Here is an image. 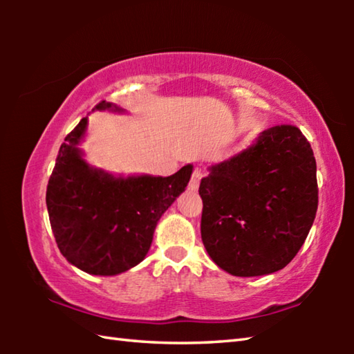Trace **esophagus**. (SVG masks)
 <instances>
[{
  "label": "esophagus",
  "mask_w": 354,
  "mask_h": 354,
  "mask_svg": "<svg viewBox=\"0 0 354 354\" xmlns=\"http://www.w3.org/2000/svg\"><path fill=\"white\" fill-rule=\"evenodd\" d=\"M201 178H203V171H201L200 169H195V171H194V175H192V178H190V183H189V189H190V190H198V187H200V181H201Z\"/></svg>",
  "instance_id": "esophagus-1"
}]
</instances>
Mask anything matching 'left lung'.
I'll list each match as a JSON object with an SVG mask.
<instances>
[{
	"instance_id": "1",
	"label": "left lung",
	"mask_w": 354,
	"mask_h": 354,
	"mask_svg": "<svg viewBox=\"0 0 354 354\" xmlns=\"http://www.w3.org/2000/svg\"><path fill=\"white\" fill-rule=\"evenodd\" d=\"M201 179V239L211 259L234 277L284 268L314 223L315 158L297 127L281 124L207 167Z\"/></svg>"
}]
</instances>
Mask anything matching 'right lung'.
<instances>
[{
    "instance_id": "1",
    "label": "right lung",
    "mask_w": 354,
    "mask_h": 354,
    "mask_svg": "<svg viewBox=\"0 0 354 354\" xmlns=\"http://www.w3.org/2000/svg\"><path fill=\"white\" fill-rule=\"evenodd\" d=\"M93 111L127 112L106 101ZM87 124L82 118L59 149L46 207L65 259L88 274L113 277L145 259L158 221L187 187L194 167L171 176L112 175L84 159Z\"/></svg>"
}]
</instances>
